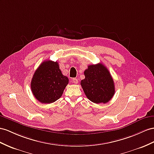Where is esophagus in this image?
<instances>
[{
  "label": "esophagus",
  "mask_w": 154,
  "mask_h": 154,
  "mask_svg": "<svg viewBox=\"0 0 154 154\" xmlns=\"http://www.w3.org/2000/svg\"><path fill=\"white\" fill-rule=\"evenodd\" d=\"M72 82H73L74 84H77V82H78V79H77V78H73L72 79Z\"/></svg>",
  "instance_id": "34e87169"
}]
</instances>
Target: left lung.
<instances>
[{
  "label": "left lung",
  "instance_id": "obj_1",
  "mask_svg": "<svg viewBox=\"0 0 154 154\" xmlns=\"http://www.w3.org/2000/svg\"><path fill=\"white\" fill-rule=\"evenodd\" d=\"M85 78L81 85L89 100L95 103H106L115 92L111 73L103 64L90 65L85 70Z\"/></svg>",
  "mask_w": 154,
  "mask_h": 154
}]
</instances>
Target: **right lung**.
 <instances>
[{
    "mask_svg": "<svg viewBox=\"0 0 154 154\" xmlns=\"http://www.w3.org/2000/svg\"><path fill=\"white\" fill-rule=\"evenodd\" d=\"M69 79L62 73L57 62L46 60L39 65L31 81V90L42 103H52L60 98Z\"/></svg>",
    "mask_w": 154,
    "mask_h": 154,
    "instance_id": "1",
    "label": "right lung"
}]
</instances>
